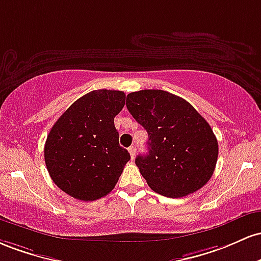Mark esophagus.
<instances>
[{
	"label": "esophagus",
	"instance_id": "34e87169",
	"mask_svg": "<svg viewBox=\"0 0 261 261\" xmlns=\"http://www.w3.org/2000/svg\"><path fill=\"white\" fill-rule=\"evenodd\" d=\"M136 146L134 145H132V146H129V148H128V151H129V154H130V158L132 159H134V156H136Z\"/></svg>",
	"mask_w": 261,
	"mask_h": 261
}]
</instances>
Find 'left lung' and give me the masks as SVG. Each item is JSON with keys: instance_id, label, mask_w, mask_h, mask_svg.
<instances>
[{"instance_id": "1", "label": "left lung", "mask_w": 261, "mask_h": 261, "mask_svg": "<svg viewBox=\"0 0 261 261\" xmlns=\"http://www.w3.org/2000/svg\"><path fill=\"white\" fill-rule=\"evenodd\" d=\"M128 111L148 132V154L136 159L140 174L156 194L178 198L208 182L218 158L211 125L186 99L163 90L127 96Z\"/></svg>"}]
</instances>
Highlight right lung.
I'll return each instance as SVG.
<instances>
[{
  "instance_id": "1",
  "label": "right lung",
  "mask_w": 261,
  "mask_h": 261,
  "mask_svg": "<svg viewBox=\"0 0 261 261\" xmlns=\"http://www.w3.org/2000/svg\"><path fill=\"white\" fill-rule=\"evenodd\" d=\"M124 103V92L95 90L76 99L54 123L44 159L51 180L65 194L95 201L115 189L130 159L115 127Z\"/></svg>"
}]
</instances>
